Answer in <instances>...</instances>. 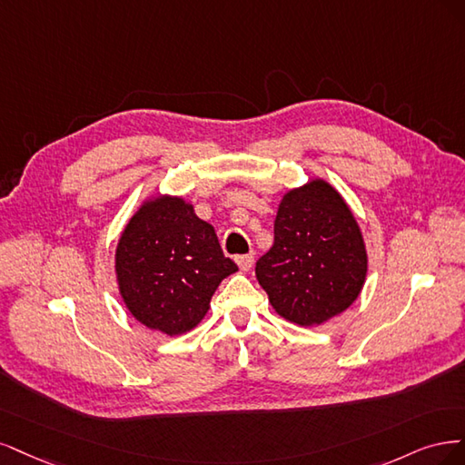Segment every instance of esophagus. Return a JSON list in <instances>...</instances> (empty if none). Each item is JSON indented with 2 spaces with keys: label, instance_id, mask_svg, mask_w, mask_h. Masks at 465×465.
<instances>
[{
  "label": "esophagus",
  "instance_id": "esophagus-1",
  "mask_svg": "<svg viewBox=\"0 0 465 465\" xmlns=\"http://www.w3.org/2000/svg\"><path fill=\"white\" fill-rule=\"evenodd\" d=\"M235 262H237V266H239V271H243V272H247L249 268L252 266V262H254V252H247V254H239V257H235Z\"/></svg>",
  "mask_w": 465,
  "mask_h": 465
}]
</instances>
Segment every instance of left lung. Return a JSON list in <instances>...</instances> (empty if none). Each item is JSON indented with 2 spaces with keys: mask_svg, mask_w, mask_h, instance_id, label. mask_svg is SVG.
Instances as JSON below:
<instances>
[{
  "mask_svg": "<svg viewBox=\"0 0 465 465\" xmlns=\"http://www.w3.org/2000/svg\"><path fill=\"white\" fill-rule=\"evenodd\" d=\"M254 274L280 317L299 326L322 324L355 302L367 276L365 242L331 183L311 179L283 194L274 245Z\"/></svg>",
  "mask_w": 465,
  "mask_h": 465,
  "instance_id": "obj_1",
  "label": "left lung"
}]
</instances>
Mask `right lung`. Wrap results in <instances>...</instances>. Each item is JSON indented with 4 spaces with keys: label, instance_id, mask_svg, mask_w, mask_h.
<instances>
[{
    "label": "right lung",
    "instance_id": "obj_1",
    "mask_svg": "<svg viewBox=\"0 0 465 465\" xmlns=\"http://www.w3.org/2000/svg\"><path fill=\"white\" fill-rule=\"evenodd\" d=\"M235 271L211 223L194 214L193 204L170 194L144 201L115 249L125 307L141 324L168 336L197 326L220 282Z\"/></svg>",
    "mask_w": 465,
    "mask_h": 465
}]
</instances>
